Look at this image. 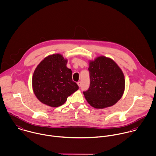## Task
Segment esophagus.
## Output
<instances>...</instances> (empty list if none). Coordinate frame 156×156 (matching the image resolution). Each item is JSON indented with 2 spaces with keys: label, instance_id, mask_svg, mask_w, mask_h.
<instances>
[{
  "label": "esophagus",
  "instance_id": "34e87169",
  "mask_svg": "<svg viewBox=\"0 0 156 156\" xmlns=\"http://www.w3.org/2000/svg\"><path fill=\"white\" fill-rule=\"evenodd\" d=\"M81 83H81V82H77V85H79V87H81Z\"/></svg>",
  "mask_w": 156,
  "mask_h": 156
}]
</instances>
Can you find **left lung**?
<instances>
[{"label":"left lung","mask_w":156,"mask_h":156,"mask_svg":"<svg viewBox=\"0 0 156 156\" xmlns=\"http://www.w3.org/2000/svg\"><path fill=\"white\" fill-rule=\"evenodd\" d=\"M90 85L83 94L89 105L97 109L114 105L122 97L124 76L110 58L100 56L89 63Z\"/></svg>","instance_id":"1"}]
</instances>
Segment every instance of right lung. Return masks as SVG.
I'll use <instances>...</instances> for the list:
<instances>
[{
	"mask_svg": "<svg viewBox=\"0 0 156 156\" xmlns=\"http://www.w3.org/2000/svg\"><path fill=\"white\" fill-rule=\"evenodd\" d=\"M67 60L60 54L45 58L36 68L32 77L35 95L43 103L58 107L68 97L79 89L73 81L72 71L67 67Z\"/></svg>",
	"mask_w": 156,
	"mask_h": 156,
	"instance_id": "add662e5",
	"label": "right lung"
}]
</instances>
